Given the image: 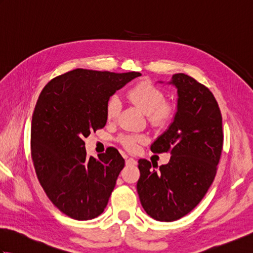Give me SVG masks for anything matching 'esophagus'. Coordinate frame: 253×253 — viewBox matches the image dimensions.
<instances>
[{
    "instance_id": "1",
    "label": "esophagus",
    "mask_w": 253,
    "mask_h": 253,
    "mask_svg": "<svg viewBox=\"0 0 253 253\" xmlns=\"http://www.w3.org/2000/svg\"><path fill=\"white\" fill-rule=\"evenodd\" d=\"M137 161L132 158H126V165H136Z\"/></svg>"
}]
</instances>
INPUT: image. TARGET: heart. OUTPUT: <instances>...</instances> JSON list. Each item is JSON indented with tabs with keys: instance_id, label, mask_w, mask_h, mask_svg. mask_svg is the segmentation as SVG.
Masks as SVG:
<instances>
[{
	"instance_id": "1",
	"label": "heart",
	"mask_w": 253,
	"mask_h": 253,
	"mask_svg": "<svg viewBox=\"0 0 253 253\" xmlns=\"http://www.w3.org/2000/svg\"><path fill=\"white\" fill-rule=\"evenodd\" d=\"M128 98L132 101L144 114L148 115V121L153 127L163 128L173 122L176 109L175 106L165 101V94L158 85L149 80L138 83L128 91ZM121 100L117 95H113L106 102L105 114L109 121H114L120 114ZM123 147L130 152L136 151L138 144L142 142V138L132 135L120 137Z\"/></svg>"
}]
</instances>
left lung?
Returning <instances> with one entry per match:
<instances>
[{"label":"left lung","instance_id":"obj_1","mask_svg":"<svg viewBox=\"0 0 253 253\" xmlns=\"http://www.w3.org/2000/svg\"><path fill=\"white\" fill-rule=\"evenodd\" d=\"M162 83V82H161ZM177 112L173 123L151 146L153 153H169L158 170L140 159L137 191L148 215L173 222L195 209L215 178L223 149L222 114L213 93L185 74H175Z\"/></svg>","mask_w":253,"mask_h":253}]
</instances>
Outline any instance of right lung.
Returning a JSON list of instances; mask_svg holds the SVG:
<instances>
[{"label":"right lung","instance_id":"right-lung-1","mask_svg":"<svg viewBox=\"0 0 253 253\" xmlns=\"http://www.w3.org/2000/svg\"><path fill=\"white\" fill-rule=\"evenodd\" d=\"M140 73L77 68L41 91L31 121V158L51 202L78 221L99 216L125 165L117 149L87 158L84 138L106 124L110 96Z\"/></svg>","mask_w":253,"mask_h":253}]
</instances>
